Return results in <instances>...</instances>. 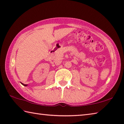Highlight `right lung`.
Here are the masks:
<instances>
[{
	"label": "right lung",
	"mask_w": 124,
	"mask_h": 124,
	"mask_svg": "<svg viewBox=\"0 0 124 124\" xmlns=\"http://www.w3.org/2000/svg\"><path fill=\"white\" fill-rule=\"evenodd\" d=\"M22 85H23V86H27V85H25V84H23V83H21Z\"/></svg>",
	"instance_id": "1"
}]
</instances>
